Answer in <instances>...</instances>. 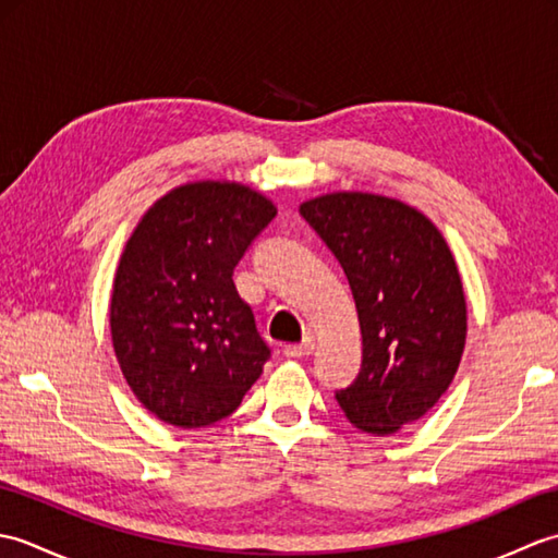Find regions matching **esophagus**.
<instances>
[{"label": "esophagus", "instance_id": "1", "mask_svg": "<svg viewBox=\"0 0 558 558\" xmlns=\"http://www.w3.org/2000/svg\"><path fill=\"white\" fill-rule=\"evenodd\" d=\"M314 352V340L312 338H306V340H302V342H298V345H288L286 348V357H306V354H312Z\"/></svg>", "mask_w": 558, "mask_h": 558}]
</instances>
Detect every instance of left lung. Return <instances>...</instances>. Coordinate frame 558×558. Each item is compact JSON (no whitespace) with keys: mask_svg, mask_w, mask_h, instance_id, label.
<instances>
[{"mask_svg":"<svg viewBox=\"0 0 558 558\" xmlns=\"http://www.w3.org/2000/svg\"><path fill=\"white\" fill-rule=\"evenodd\" d=\"M302 218L333 252L362 328V369L336 390L362 432L393 434L441 398L465 348L468 310L446 240L396 198L340 192L306 201Z\"/></svg>","mask_w":558,"mask_h":558,"instance_id":"8db88e82","label":"left lung"}]
</instances>
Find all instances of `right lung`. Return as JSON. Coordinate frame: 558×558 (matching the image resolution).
Segmentation results:
<instances>
[{"label": "right lung", "mask_w": 558, "mask_h": 558, "mask_svg": "<svg viewBox=\"0 0 558 558\" xmlns=\"http://www.w3.org/2000/svg\"><path fill=\"white\" fill-rule=\"evenodd\" d=\"M276 218L248 186L194 182L153 206L114 276L110 328L126 384L158 420L201 429L228 417L270 348L232 272Z\"/></svg>", "instance_id": "1"}]
</instances>
